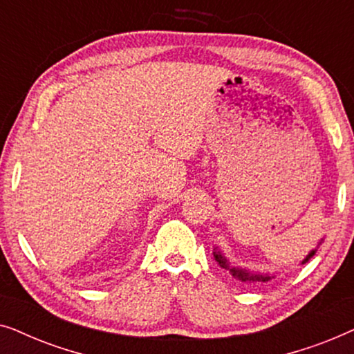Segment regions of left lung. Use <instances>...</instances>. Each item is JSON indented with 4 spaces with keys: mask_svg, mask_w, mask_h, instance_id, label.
Here are the masks:
<instances>
[{
    "mask_svg": "<svg viewBox=\"0 0 354 354\" xmlns=\"http://www.w3.org/2000/svg\"><path fill=\"white\" fill-rule=\"evenodd\" d=\"M320 243H322V239H320ZM315 251H317V249H313V251H310L308 256H306V259L301 263L308 262L309 259L314 256ZM214 257H215V261L220 263V267H223V268H226V270L232 272V275L234 277V279H238V280H241V281H252V283H254V281H268L270 279H273L272 275H262V273H251L249 270H246V268L230 267L228 261H226V259L223 257V254H221L216 248H215V251H214Z\"/></svg>",
    "mask_w": 354,
    "mask_h": 354,
    "instance_id": "8db88e82",
    "label": "left lung"
}]
</instances>
